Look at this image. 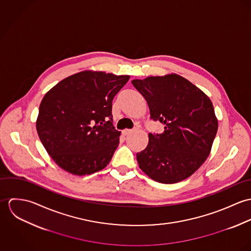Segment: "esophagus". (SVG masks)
I'll return each mask as SVG.
<instances>
[{"mask_svg": "<svg viewBox=\"0 0 251 251\" xmlns=\"http://www.w3.org/2000/svg\"><path fill=\"white\" fill-rule=\"evenodd\" d=\"M131 132H132V129H124V130L122 131L123 135H125V136L128 135V134H129V133H131Z\"/></svg>", "mask_w": 251, "mask_h": 251, "instance_id": "obj_1", "label": "esophagus"}]
</instances>
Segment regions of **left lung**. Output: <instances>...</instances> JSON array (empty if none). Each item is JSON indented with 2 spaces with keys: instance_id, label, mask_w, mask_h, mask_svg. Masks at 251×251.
<instances>
[{
  "instance_id": "left-lung-1",
  "label": "left lung",
  "mask_w": 251,
  "mask_h": 251,
  "mask_svg": "<svg viewBox=\"0 0 251 251\" xmlns=\"http://www.w3.org/2000/svg\"><path fill=\"white\" fill-rule=\"evenodd\" d=\"M131 83L146 100L151 118L164 125L162 133H149L147 147L136 153L140 169L161 183L190 177L211 153L218 128L210 98L176 73Z\"/></svg>"
}]
</instances>
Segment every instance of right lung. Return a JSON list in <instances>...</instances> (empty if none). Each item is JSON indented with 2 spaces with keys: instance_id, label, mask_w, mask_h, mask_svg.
Returning a JSON list of instances; mask_svg holds the SVG:
<instances>
[{
  "instance_id": "right-lung-1",
  "label": "right lung",
  "mask_w": 251,
  "mask_h": 251,
  "mask_svg": "<svg viewBox=\"0 0 251 251\" xmlns=\"http://www.w3.org/2000/svg\"><path fill=\"white\" fill-rule=\"evenodd\" d=\"M129 75L83 71L63 79L43 97L36 130L63 170L85 176L107 166L120 142L112 101Z\"/></svg>"
}]
</instances>
